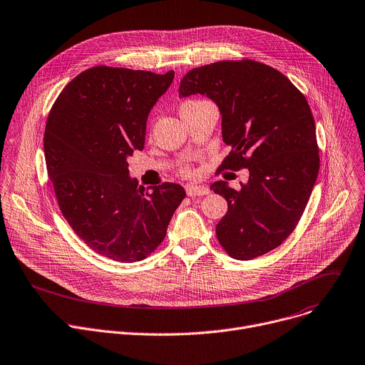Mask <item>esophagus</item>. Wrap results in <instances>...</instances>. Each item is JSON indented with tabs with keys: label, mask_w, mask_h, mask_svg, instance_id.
Returning a JSON list of instances; mask_svg holds the SVG:
<instances>
[{
	"label": "esophagus",
	"mask_w": 365,
	"mask_h": 365,
	"mask_svg": "<svg viewBox=\"0 0 365 365\" xmlns=\"http://www.w3.org/2000/svg\"><path fill=\"white\" fill-rule=\"evenodd\" d=\"M186 193L190 197H196V196H205L210 193V189L207 186H186Z\"/></svg>",
	"instance_id": "esophagus-1"
}]
</instances>
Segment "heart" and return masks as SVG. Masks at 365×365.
<instances>
[{
  "label": "heart",
  "instance_id": "b5f03b06",
  "mask_svg": "<svg viewBox=\"0 0 365 365\" xmlns=\"http://www.w3.org/2000/svg\"><path fill=\"white\" fill-rule=\"evenodd\" d=\"M197 102H201V101H187V102H185V103L182 105V109L189 108V106H193V105H196ZM180 175H182L183 178H190V176H193V172H192L189 168H183V169L180 170Z\"/></svg>",
  "mask_w": 365,
  "mask_h": 365
}]
</instances>
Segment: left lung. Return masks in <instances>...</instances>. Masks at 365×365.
Masks as SVG:
<instances>
[{
  "label": "left lung",
  "instance_id": "left-lung-1",
  "mask_svg": "<svg viewBox=\"0 0 365 365\" xmlns=\"http://www.w3.org/2000/svg\"><path fill=\"white\" fill-rule=\"evenodd\" d=\"M205 94L222 118L231 151L218 168L249 170V182L211 190L224 196L227 214L215 235L231 257L249 260L277 249L300 221L319 175L316 123L304 94L282 73L253 59L218 61L190 70L179 94Z\"/></svg>",
  "mask_w": 365,
  "mask_h": 365
}]
</instances>
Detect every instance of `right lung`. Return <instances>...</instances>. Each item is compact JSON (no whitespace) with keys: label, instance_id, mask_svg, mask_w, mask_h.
Wrapping results in <instances>:
<instances>
[{"label":"right lung","instance_id":"add662e5","mask_svg":"<svg viewBox=\"0 0 365 365\" xmlns=\"http://www.w3.org/2000/svg\"><path fill=\"white\" fill-rule=\"evenodd\" d=\"M175 73L155 74L97 65L56 97L43 148L58 207L96 253L138 262L164 240L186 196L176 183L153 190L128 176V157L144 148L147 118Z\"/></svg>","mask_w":365,"mask_h":365}]
</instances>
